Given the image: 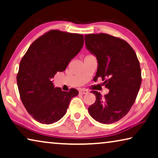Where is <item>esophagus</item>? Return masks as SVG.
<instances>
[{"label":"esophagus","mask_w":158,"mask_h":158,"mask_svg":"<svg viewBox=\"0 0 158 158\" xmlns=\"http://www.w3.org/2000/svg\"><path fill=\"white\" fill-rule=\"evenodd\" d=\"M89 91L88 90H86L85 89H79V94H88Z\"/></svg>","instance_id":"obj_1"}]
</instances>
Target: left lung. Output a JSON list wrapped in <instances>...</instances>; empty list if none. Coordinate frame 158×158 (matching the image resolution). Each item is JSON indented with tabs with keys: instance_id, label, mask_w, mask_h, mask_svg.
Listing matches in <instances>:
<instances>
[{
	"instance_id": "left-lung-1",
	"label": "left lung",
	"mask_w": 158,
	"mask_h": 158,
	"mask_svg": "<svg viewBox=\"0 0 158 158\" xmlns=\"http://www.w3.org/2000/svg\"><path fill=\"white\" fill-rule=\"evenodd\" d=\"M85 44L97 60L94 78L102 77L109 89L104 96L92 91L96 102L89 107V113L101 123H115L128 114L137 97L142 80L139 61L128 42L110 35H86Z\"/></svg>"
}]
</instances>
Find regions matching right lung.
Segmentation results:
<instances>
[{
  "label": "right lung",
  "instance_id": "add662e5",
  "mask_svg": "<svg viewBox=\"0 0 158 158\" xmlns=\"http://www.w3.org/2000/svg\"><path fill=\"white\" fill-rule=\"evenodd\" d=\"M84 45V36L50 30L28 48L20 61L17 84L21 101L27 111L42 124H52L64 116L70 101L79 91H64L55 87L52 79L64 71Z\"/></svg>",
  "mask_w": 158,
  "mask_h": 158
}]
</instances>
